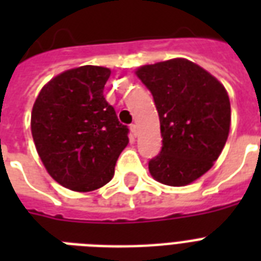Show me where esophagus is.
I'll return each mask as SVG.
<instances>
[{"label": "esophagus", "mask_w": 261, "mask_h": 261, "mask_svg": "<svg viewBox=\"0 0 261 261\" xmlns=\"http://www.w3.org/2000/svg\"><path fill=\"white\" fill-rule=\"evenodd\" d=\"M130 130H131V134L134 135V137H137V135H138V126H137L135 123L130 124Z\"/></svg>", "instance_id": "34e87169"}]
</instances>
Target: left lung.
<instances>
[{
  "label": "left lung",
  "mask_w": 261,
  "mask_h": 261,
  "mask_svg": "<svg viewBox=\"0 0 261 261\" xmlns=\"http://www.w3.org/2000/svg\"><path fill=\"white\" fill-rule=\"evenodd\" d=\"M160 116L163 147L149 161L157 181L182 187L206 173L230 130V101L218 80L188 59L139 67Z\"/></svg>",
  "instance_id": "obj_1"
}]
</instances>
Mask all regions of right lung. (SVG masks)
Here are the masks:
<instances>
[{"label": "right lung", "mask_w": 261, "mask_h": 261, "mask_svg": "<svg viewBox=\"0 0 261 261\" xmlns=\"http://www.w3.org/2000/svg\"><path fill=\"white\" fill-rule=\"evenodd\" d=\"M110 75L90 65L65 71L43 87L32 108L39 157L55 181L73 191L106 186L128 143V127L102 93Z\"/></svg>", "instance_id": "1"}]
</instances>
